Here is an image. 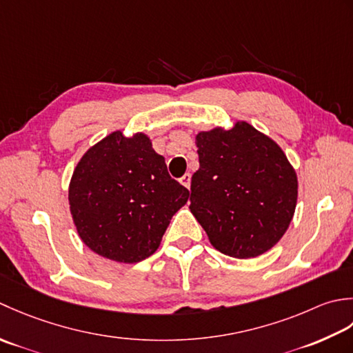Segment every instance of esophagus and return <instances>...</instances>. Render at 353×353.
Returning <instances> with one entry per match:
<instances>
[{"mask_svg": "<svg viewBox=\"0 0 353 353\" xmlns=\"http://www.w3.org/2000/svg\"><path fill=\"white\" fill-rule=\"evenodd\" d=\"M190 179H192V175L185 174L181 176V179H179V183H181L184 187H187V189H190Z\"/></svg>", "mask_w": 353, "mask_h": 353, "instance_id": "esophagus-1", "label": "esophagus"}]
</instances>
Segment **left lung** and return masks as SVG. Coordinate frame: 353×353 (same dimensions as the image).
Returning a JSON list of instances; mask_svg holds the SVG:
<instances>
[{
    "mask_svg": "<svg viewBox=\"0 0 353 353\" xmlns=\"http://www.w3.org/2000/svg\"><path fill=\"white\" fill-rule=\"evenodd\" d=\"M199 169L190 212L212 245L236 259L263 254L282 239L297 204V174L283 150L247 121L196 135Z\"/></svg>",
    "mask_w": 353,
    "mask_h": 353,
    "instance_id": "obj_1",
    "label": "left lung"
}]
</instances>
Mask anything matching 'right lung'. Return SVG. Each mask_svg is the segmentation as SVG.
<instances>
[{"mask_svg": "<svg viewBox=\"0 0 353 353\" xmlns=\"http://www.w3.org/2000/svg\"><path fill=\"white\" fill-rule=\"evenodd\" d=\"M187 199L189 190L170 178L164 157L143 132L106 135L83 154L68 187L70 212L85 245L120 263L154 254Z\"/></svg>", "mask_w": 353, "mask_h": 353, "instance_id": "1", "label": "right lung"}]
</instances>
